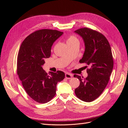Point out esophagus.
Listing matches in <instances>:
<instances>
[{
  "instance_id": "obj_1",
  "label": "esophagus",
  "mask_w": 128,
  "mask_h": 128,
  "mask_svg": "<svg viewBox=\"0 0 128 128\" xmlns=\"http://www.w3.org/2000/svg\"><path fill=\"white\" fill-rule=\"evenodd\" d=\"M72 75L70 73H66L65 74V78L68 79H70L72 78Z\"/></svg>"
}]
</instances>
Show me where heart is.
I'll return each mask as SVG.
<instances>
[{
  "label": "heart",
  "instance_id": "1",
  "mask_svg": "<svg viewBox=\"0 0 128 128\" xmlns=\"http://www.w3.org/2000/svg\"><path fill=\"white\" fill-rule=\"evenodd\" d=\"M78 39L74 36H70L67 39V44H69L71 42H73L75 41H77Z\"/></svg>",
  "mask_w": 128,
  "mask_h": 128
}]
</instances>
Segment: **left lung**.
I'll use <instances>...</instances> for the list:
<instances>
[{
    "label": "left lung",
    "mask_w": 128,
    "mask_h": 128,
    "mask_svg": "<svg viewBox=\"0 0 128 128\" xmlns=\"http://www.w3.org/2000/svg\"><path fill=\"white\" fill-rule=\"evenodd\" d=\"M74 32L82 37L85 46L83 57L79 62L90 66V69H87L86 78L74 76L80 82L75 93L79 99L90 102L101 94L109 82L114 66L111 48L106 37L97 31L85 28Z\"/></svg>",
    "instance_id": "8db88e82"
}]
</instances>
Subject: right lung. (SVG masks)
<instances>
[{"label":"right lung","instance_id":"1","mask_svg":"<svg viewBox=\"0 0 128 128\" xmlns=\"http://www.w3.org/2000/svg\"><path fill=\"white\" fill-rule=\"evenodd\" d=\"M63 32L43 29L32 33L23 42L17 60V73L24 88L35 101L46 103L55 96L56 84L65 78L64 72H49L42 68L51 56L53 43Z\"/></svg>","mask_w":128,"mask_h":128}]
</instances>
